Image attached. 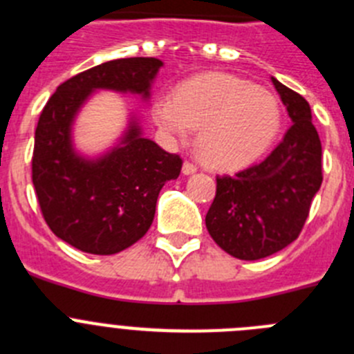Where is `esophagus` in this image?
Listing matches in <instances>:
<instances>
[{"label": "esophagus", "mask_w": 354, "mask_h": 354, "mask_svg": "<svg viewBox=\"0 0 354 354\" xmlns=\"http://www.w3.org/2000/svg\"><path fill=\"white\" fill-rule=\"evenodd\" d=\"M196 171V165H193L192 161H184L183 165V174L184 175H192Z\"/></svg>", "instance_id": "34e87169"}]
</instances>
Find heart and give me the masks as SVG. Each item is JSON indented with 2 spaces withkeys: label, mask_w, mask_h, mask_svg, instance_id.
I'll return each instance as SVG.
<instances>
[{
  "label": "heart",
  "mask_w": 354,
  "mask_h": 354,
  "mask_svg": "<svg viewBox=\"0 0 354 354\" xmlns=\"http://www.w3.org/2000/svg\"><path fill=\"white\" fill-rule=\"evenodd\" d=\"M156 122L168 136L186 142L200 127V156L216 168H239L264 154L280 129V108L271 93L228 74L187 80L174 97L162 95Z\"/></svg>",
  "instance_id": "heart-1"
}]
</instances>
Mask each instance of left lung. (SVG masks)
<instances>
[{
	"mask_svg": "<svg viewBox=\"0 0 354 354\" xmlns=\"http://www.w3.org/2000/svg\"><path fill=\"white\" fill-rule=\"evenodd\" d=\"M273 84L292 126L261 162L216 177V196L205 216L216 245L241 261L270 257L290 245L323 183V149L310 106L274 77Z\"/></svg>",
	"mask_w": 354,
	"mask_h": 354,
	"instance_id": "1",
	"label": "left lung"
}]
</instances>
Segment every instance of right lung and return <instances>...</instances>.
<instances>
[{
  "label": "right lung",
  "mask_w": 354,
  "mask_h": 354,
  "mask_svg": "<svg viewBox=\"0 0 354 354\" xmlns=\"http://www.w3.org/2000/svg\"><path fill=\"white\" fill-rule=\"evenodd\" d=\"M161 65L143 56L97 65L62 83L40 113L31 158L37 200L53 234L81 252L113 255L142 239L161 187L179 177L183 159L142 138L134 124L122 147L86 161L72 150V118L97 88L147 97Z\"/></svg>",
  "instance_id": "right-lung-1"
}]
</instances>
